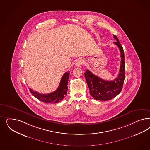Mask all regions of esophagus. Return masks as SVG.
Masks as SVG:
<instances>
[{"label":"esophagus","instance_id":"34e87169","mask_svg":"<svg viewBox=\"0 0 150 150\" xmlns=\"http://www.w3.org/2000/svg\"><path fill=\"white\" fill-rule=\"evenodd\" d=\"M83 63H84V59L82 58H80L78 59L77 62L76 63V66L77 67H81V66H82Z\"/></svg>","mask_w":150,"mask_h":150}]
</instances>
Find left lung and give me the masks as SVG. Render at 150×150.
I'll return each instance as SVG.
<instances>
[{
	"label": "left lung",
	"mask_w": 150,
	"mask_h": 150,
	"mask_svg": "<svg viewBox=\"0 0 150 150\" xmlns=\"http://www.w3.org/2000/svg\"><path fill=\"white\" fill-rule=\"evenodd\" d=\"M113 36L116 40L114 44L119 47L121 54V64L117 77L113 81H108L93 74L88 69L84 73L91 96L98 100L106 101L117 96L121 91L125 79V64L124 50L117 38L115 35H113Z\"/></svg>",
	"instance_id": "left-lung-1"
}]
</instances>
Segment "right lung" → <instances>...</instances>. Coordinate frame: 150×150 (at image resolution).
Segmentation results:
<instances>
[{"label":"right lung","mask_w":150,"mask_h":150,"mask_svg":"<svg viewBox=\"0 0 150 150\" xmlns=\"http://www.w3.org/2000/svg\"><path fill=\"white\" fill-rule=\"evenodd\" d=\"M69 77V72H66L61 79L58 88L53 92L48 94H40L30 88V92L40 101L46 103H57L62 100L67 94L68 81Z\"/></svg>","instance_id":"1"}]
</instances>
